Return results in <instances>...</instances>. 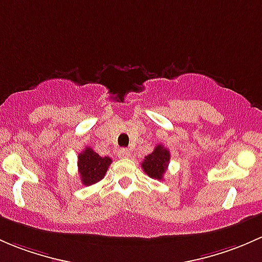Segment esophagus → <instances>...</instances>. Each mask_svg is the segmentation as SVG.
Returning <instances> with one entry per match:
<instances>
[{"label":"esophagus","mask_w":262,"mask_h":262,"mask_svg":"<svg viewBox=\"0 0 262 262\" xmlns=\"http://www.w3.org/2000/svg\"><path fill=\"white\" fill-rule=\"evenodd\" d=\"M117 155H118V158H121V159L128 158V156H130V150H128V149H120V150H118Z\"/></svg>","instance_id":"1"}]
</instances>
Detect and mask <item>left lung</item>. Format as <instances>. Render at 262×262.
Instances as JSON below:
<instances>
[{"label":"left lung","mask_w":262,"mask_h":262,"mask_svg":"<svg viewBox=\"0 0 262 262\" xmlns=\"http://www.w3.org/2000/svg\"><path fill=\"white\" fill-rule=\"evenodd\" d=\"M170 161V152L163 145H156V147L151 154L145 156V160L142 161L141 168L152 179L161 180L165 174L166 168Z\"/></svg>","instance_id":"8db88e82"}]
</instances>
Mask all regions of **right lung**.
<instances>
[{
    "instance_id": "right-lung-1",
    "label": "right lung",
    "mask_w": 262,
    "mask_h": 262,
    "mask_svg": "<svg viewBox=\"0 0 262 262\" xmlns=\"http://www.w3.org/2000/svg\"><path fill=\"white\" fill-rule=\"evenodd\" d=\"M112 160L108 156H99L91 147H85L78 155V171L83 185H92L102 180L106 175L107 169Z\"/></svg>"
}]
</instances>
